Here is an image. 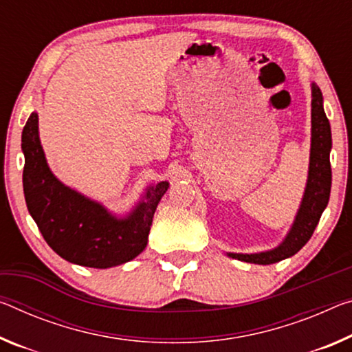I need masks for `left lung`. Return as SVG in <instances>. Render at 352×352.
<instances>
[{
  "label": "left lung",
  "mask_w": 352,
  "mask_h": 352,
  "mask_svg": "<svg viewBox=\"0 0 352 352\" xmlns=\"http://www.w3.org/2000/svg\"><path fill=\"white\" fill-rule=\"evenodd\" d=\"M331 148V124H329L324 108H322V94L314 82L311 85V147L309 178H307L305 192L296 219H294L285 239L276 249L258 254L228 252V256L246 261V263L271 265L298 254L305 246V243L314 235L322 211L327 206L329 196H331L332 170L331 160H329Z\"/></svg>",
  "instance_id": "1"
}]
</instances>
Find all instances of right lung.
Returning <instances> with one entry per match:
<instances>
[{"label": "right lung", "instance_id": "add662e5", "mask_svg": "<svg viewBox=\"0 0 352 352\" xmlns=\"http://www.w3.org/2000/svg\"><path fill=\"white\" fill-rule=\"evenodd\" d=\"M21 150L28 211L59 256L70 263L104 270L126 263L146 249L155 210L169 183L148 186L130 214L117 217L53 175L38 139L37 113H31L21 133Z\"/></svg>", "mask_w": 352, "mask_h": 352}]
</instances>
